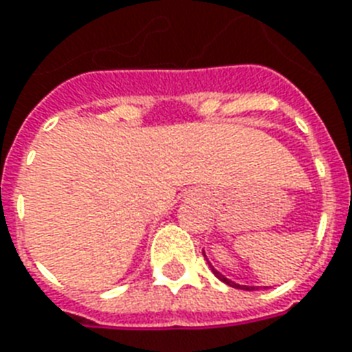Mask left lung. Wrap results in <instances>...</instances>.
<instances>
[{"label": "left lung", "instance_id": "obj_1", "mask_svg": "<svg viewBox=\"0 0 352 352\" xmlns=\"http://www.w3.org/2000/svg\"><path fill=\"white\" fill-rule=\"evenodd\" d=\"M203 254H204V252H203ZM210 268H212V272H214L215 276H217V278H219L221 281H223V283L230 285V287H234V289H243V290H257V287H246V285H237V283H234V281H230V279H226L225 276H223V274H219V272H217V270H215V268L212 267V265H210Z\"/></svg>", "mask_w": 352, "mask_h": 352}]
</instances>
